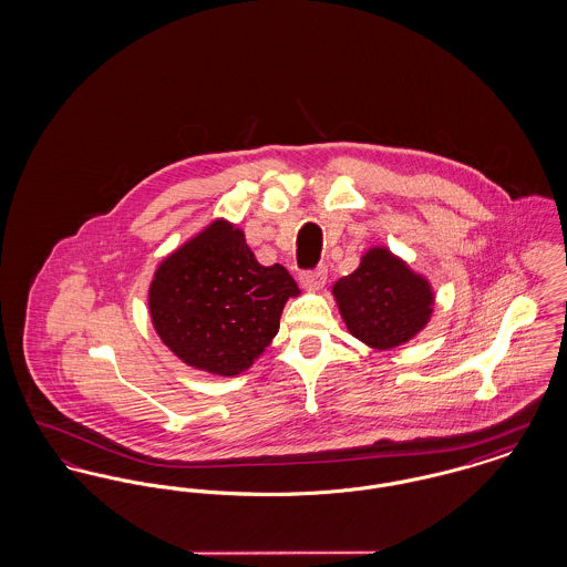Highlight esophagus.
<instances>
[{
  "mask_svg": "<svg viewBox=\"0 0 567 567\" xmlns=\"http://www.w3.org/2000/svg\"><path fill=\"white\" fill-rule=\"evenodd\" d=\"M299 280H301V285H303L306 289L319 291V289H323L324 282H327V270H324V268H317V270L303 271Z\"/></svg>",
  "mask_w": 567,
  "mask_h": 567,
  "instance_id": "1",
  "label": "esophagus"
}]
</instances>
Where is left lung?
I'll return each instance as SVG.
<instances>
[{
    "label": "left lung",
    "instance_id": "1",
    "mask_svg": "<svg viewBox=\"0 0 567 567\" xmlns=\"http://www.w3.org/2000/svg\"><path fill=\"white\" fill-rule=\"evenodd\" d=\"M331 293L351 336L377 351L410 342L427 327L435 306L432 282L386 246L365 250L359 268Z\"/></svg>",
    "mask_w": 567,
    "mask_h": 567
}]
</instances>
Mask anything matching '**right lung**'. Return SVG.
Returning <instances> with one entry per match:
<instances>
[{
  "mask_svg": "<svg viewBox=\"0 0 567 567\" xmlns=\"http://www.w3.org/2000/svg\"><path fill=\"white\" fill-rule=\"evenodd\" d=\"M296 280L280 264L261 266L244 231L215 218L172 250L153 274L148 315L163 344L189 368L238 377L278 333Z\"/></svg>",
  "mask_w": 567,
  "mask_h": 567,
  "instance_id": "obj_1",
  "label": "right lung"
}]
</instances>
